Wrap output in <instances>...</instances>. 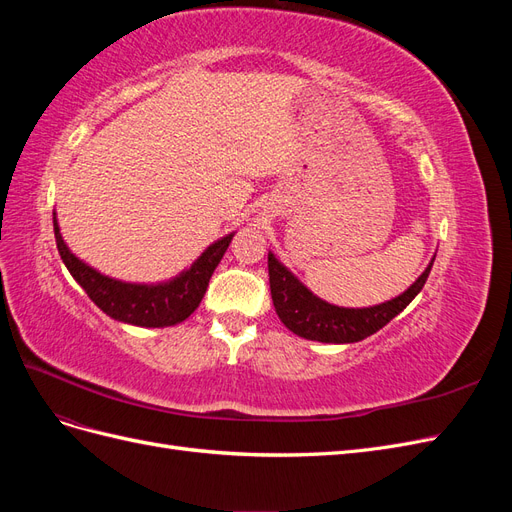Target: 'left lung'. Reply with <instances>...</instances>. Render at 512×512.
Returning <instances> with one entry per match:
<instances>
[{
  "mask_svg": "<svg viewBox=\"0 0 512 512\" xmlns=\"http://www.w3.org/2000/svg\"><path fill=\"white\" fill-rule=\"evenodd\" d=\"M431 265L433 260L423 275L404 294H399L397 299L376 307L346 309L314 297L297 277L275 260L273 254H269L271 299L277 316L294 335L324 344H354L374 335L397 314L404 312L416 294L423 290Z\"/></svg>",
  "mask_w": 512,
  "mask_h": 512,
  "instance_id": "8db88e82",
  "label": "left lung"
}]
</instances>
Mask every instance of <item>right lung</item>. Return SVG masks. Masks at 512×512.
Listing matches in <instances>:
<instances>
[{"instance_id": "1", "label": "right lung", "mask_w": 512, "mask_h": 512, "mask_svg": "<svg viewBox=\"0 0 512 512\" xmlns=\"http://www.w3.org/2000/svg\"><path fill=\"white\" fill-rule=\"evenodd\" d=\"M55 226V241L57 250L70 275L81 288L87 292V297L94 301L106 316H111L119 322L136 324V327H173L177 322H183L194 309L203 301L211 275L226 252V247L232 235L213 243L209 250L200 256L192 269L181 273L177 280L158 286H141V284H126L117 282L98 273L96 269L87 267L85 262L76 258L61 239L57 220Z\"/></svg>"}]
</instances>
